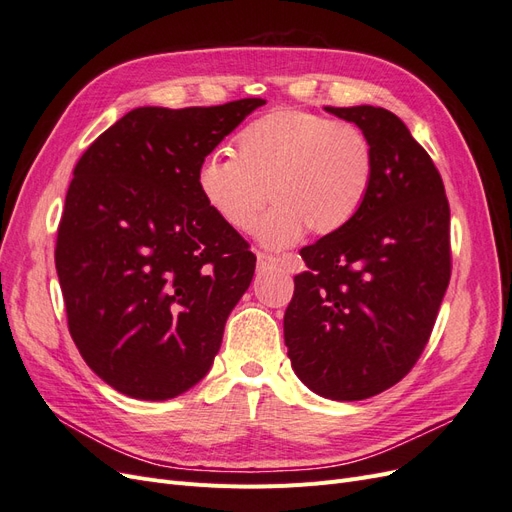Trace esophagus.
<instances>
[{"mask_svg": "<svg viewBox=\"0 0 512 512\" xmlns=\"http://www.w3.org/2000/svg\"><path fill=\"white\" fill-rule=\"evenodd\" d=\"M273 267H277V258L271 256V254L258 252V271L265 273V271H269V269H273Z\"/></svg>", "mask_w": 512, "mask_h": 512, "instance_id": "esophagus-1", "label": "esophagus"}]
</instances>
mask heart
Returning a JSON list of instances; mask_svg holds the SVG:
<instances>
[{
    "label": "heart",
    "instance_id": "obj_1",
    "mask_svg": "<svg viewBox=\"0 0 512 512\" xmlns=\"http://www.w3.org/2000/svg\"><path fill=\"white\" fill-rule=\"evenodd\" d=\"M230 156L198 166V194L237 235H250L269 198L256 237L271 250L297 243L307 228L322 237L346 228L374 183V149L361 128L294 108L245 126Z\"/></svg>",
    "mask_w": 512,
    "mask_h": 512
}]
</instances>
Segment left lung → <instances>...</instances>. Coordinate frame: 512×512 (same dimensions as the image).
<instances>
[{
    "label": "left lung",
    "mask_w": 512,
    "mask_h": 512,
    "mask_svg": "<svg viewBox=\"0 0 512 512\" xmlns=\"http://www.w3.org/2000/svg\"><path fill=\"white\" fill-rule=\"evenodd\" d=\"M374 149L356 218L301 250L284 342L316 395L359 401L391 389L425 350L451 280V209L429 153L380 106H324Z\"/></svg>",
    "instance_id": "obj_1"
}]
</instances>
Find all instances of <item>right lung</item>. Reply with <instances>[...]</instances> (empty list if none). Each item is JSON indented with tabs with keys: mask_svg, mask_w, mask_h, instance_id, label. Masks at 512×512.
<instances>
[{
	"mask_svg": "<svg viewBox=\"0 0 512 512\" xmlns=\"http://www.w3.org/2000/svg\"><path fill=\"white\" fill-rule=\"evenodd\" d=\"M265 104L141 106L74 168L55 247L68 329L115 391L173 399L207 376L256 256L207 209L198 166Z\"/></svg>",
	"mask_w": 512,
	"mask_h": 512,
	"instance_id": "add662e5",
	"label": "right lung"
}]
</instances>
